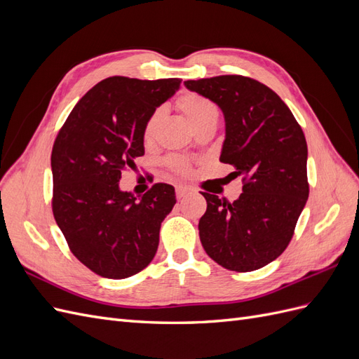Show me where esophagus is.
Listing matches in <instances>:
<instances>
[{
	"label": "esophagus",
	"mask_w": 359,
	"mask_h": 359,
	"mask_svg": "<svg viewBox=\"0 0 359 359\" xmlns=\"http://www.w3.org/2000/svg\"><path fill=\"white\" fill-rule=\"evenodd\" d=\"M190 193H193V190L190 187H184V186H178L177 187V196H178V199H182V198L189 196Z\"/></svg>",
	"instance_id": "obj_1"
}]
</instances>
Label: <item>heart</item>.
<instances>
[{"instance_id": "obj_1", "label": "heart", "mask_w": 359, "mask_h": 359, "mask_svg": "<svg viewBox=\"0 0 359 359\" xmlns=\"http://www.w3.org/2000/svg\"><path fill=\"white\" fill-rule=\"evenodd\" d=\"M177 107L184 114V116L189 119V123L193 126L194 130H199L201 127L208 126V124H217L220 116L217 106L211 100L206 99V97L196 93L182 94L177 100ZM161 116H163L161 107H158V109H156L148 116L147 123L144 126L145 142H151V140L154 139L158 124L161 121ZM168 165L170 166L172 170L181 173V175H187L190 172V163L180 157H170L168 160Z\"/></svg>"}]
</instances>
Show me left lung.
<instances>
[{"mask_svg": "<svg viewBox=\"0 0 359 359\" xmlns=\"http://www.w3.org/2000/svg\"><path fill=\"white\" fill-rule=\"evenodd\" d=\"M184 83L223 111L220 161L243 178L241 196L232 203L202 191L201 243L226 269L262 268L285 252L309 199L306 136L286 103L256 79L223 74Z\"/></svg>", "mask_w": 359, "mask_h": 359, "instance_id": "8db88e82", "label": "left lung"}]
</instances>
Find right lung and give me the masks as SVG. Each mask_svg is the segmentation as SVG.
Returning a JSON list of instances; mask_svg holds the SVG:
<instances>
[{"instance_id":"add662e5","label":"right lung","mask_w":359,"mask_h":359,"mask_svg":"<svg viewBox=\"0 0 359 359\" xmlns=\"http://www.w3.org/2000/svg\"><path fill=\"white\" fill-rule=\"evenodd\" d=\"M181 79L112 76L76 103L53 142L52 212L74 257L97 276L121 280L149 265L175 189L157 182L142 198L118 182L145 154L144 126Z\"/></svg>"}]
</instances>
